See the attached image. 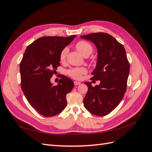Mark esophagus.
Instances as JSON below:
<instances>
[{
	"instance_id": "obj_1",
	"label": "esophagus",
	"mask_w": 152,
	"mask_h": 152,
	"mask_svg": "<svg viewBox=\"0 0 152 152\" xmlns=\"http://www.w3.org/2000/svg\"><path fill=\"white\" fill-rule=\"evenodd\" d=\"M80 82L74 81V85L75 86H78V85H80Z\"/></svg>"
}]
</instances>
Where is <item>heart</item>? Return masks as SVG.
I'll return each instance as SVG.
<instances>
[{
    "label": "heart",
    "instance_id": "1",
    "mask_svg": "<svg viewBox=\"0 0 152 152\" xmlns=\"http://www.w3.org/2000/svg\"><path fill=\"white\" fill-rule=\"evenodd\" d=\"M75 48L82 56H89V55L93 52V46L88 42L85 40H80L78 42L76 45ZM68 52V49L66 48H65L61 50V51L59 54V59L61 62H63L65 61L66 58L67 54ZM87 70L84 67H77V68H72L68 69L66 71L67 75L74 79L79 80L80 79L82 75H85L87 73Z\"/></svg>",
    "mask_w": 152,
    "mask_h": 152
}]
</instances>
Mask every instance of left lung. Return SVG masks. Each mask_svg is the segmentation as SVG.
<instances>
[{
	"label": "left lung",
	"instance_id": "1",
	"mask_svg": "<svg viewBox=\"0 0 152 152\" xmlns=\"http://www.w3.org/2000/svg\"><path fill=\"white\" fill-rule=\"evenodd\" d=\"M80 37L93 42L98 48L97 65L91 80H100L99 85L94 87L91 82H85L88 91L84 107L95 115L105 116L117 107L125 94L129 62L123 45L111 35L98 32Z\"/></svg>",
	"mask_w": 152,
	"mask_h": 152
}]
</instances>
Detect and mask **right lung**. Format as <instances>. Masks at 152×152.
<instances>
[{
	"mask_svg": "<svg viewBox=\"0 0 152 152\" xmlns=\"http://www.w3.org/2000/svg\"><path fill=\"white\" fill-rule=\"evenodd\" d=\"M75 35L63 37L45 36L26 48L20 64L21 87L29 104L45 117L56 115L66 106V94L71 92L73 82L61 75L58 86L50 78L60 66L59 54Z\"/></svg>",
	"mask_w": 152,
	"mask_h": 152,
	"instance_id": "right-lung-1",
	"label": "right lung"
}]
</instances>
